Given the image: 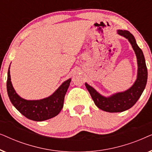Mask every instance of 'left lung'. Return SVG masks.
Segmentation results:
<instances>
[{"mask_svg":"<svg viewBox=\"0 0 152 152\" xmlns=\"http://www.w3.org/2000/svg\"><path fill=\"white\" fill-rule=\"evenodd\" d=\"M117 32L120 36L128 39L136 54L138 64L136 80L127 90L116 93L109 97L103 96L94 88L85 83V86L91 94L95 104L102 111L109 113L122 112L132 108L142 95L147 81V68L144 55L142 50L137 45L134 37L127 30H118Z\"/></svg>","mask_w":152,"mask_h":152,"instance_id":"left-lung-1","label":"left lung"}]
</instances>
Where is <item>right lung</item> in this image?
<instances>
[{
  "label": "right lung",
  "instance_id": "obj_1",
  "mask_svg": "<svg viewBox=\"0 0 152 152\" xmlns=\"http://www.w3.org/2000/svg\"><path fill=\"white\" fill-rule=\"evenodd\" d=\"M70 82L71 78L62 83L55 92L49 97L37 100H28L20 97L14 90L9 68L7 80V94L14 107L25 117L34 121H43L55 117L61 111L64 107V97Z\"/></svg>",
  "mask_w": 152,
  "mask_h": 152
}]
</instances>
